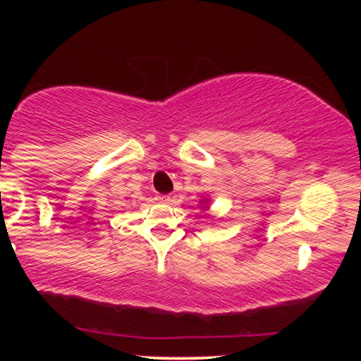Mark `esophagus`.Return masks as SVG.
I'll list each match as a JSON object with an SVG mask.
<instances>
[{"label": "esophagus", "mask_w": 361, "mask_h": 361, "mask_svg": "<svg viewBox=\"0 0 361 361\" xmlns=\"http://www.w3.org/2000/svg\"><path fill=\"white\" fill-rule=\"evenodd\" d=\"M157 200L159 202H163V204H168L169 200H171V197H169V195H157Z\"/></svg>", "instance_id": "esophagus-1"}]
</instances>
